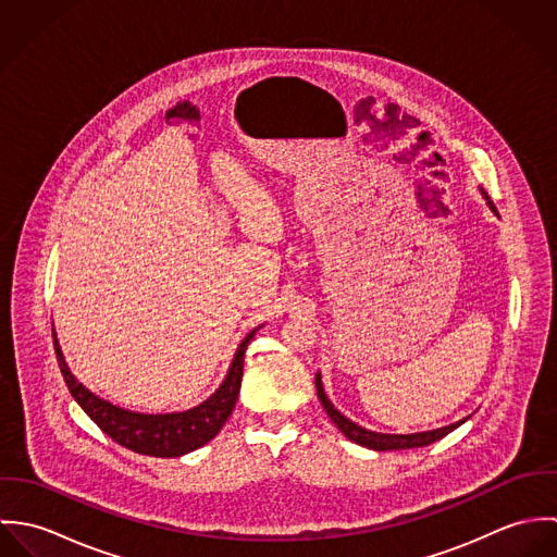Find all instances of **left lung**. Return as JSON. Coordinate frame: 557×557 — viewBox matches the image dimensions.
<instances>
[{"instance_id": "1", "label": "left lung", "mask_w": 557, "mask_h": 557, "mask_svg": "<svg viewBox=\"0 0 557 557\" xmlns=\"http://www.w3.org/2000/svg\"><path fill=\"white\" fill-rule=\"evenodd\" d=\"M486 197V195H484ZM488 199V197H486ZM488 206H491V210H495L493 208V203L488 201ZM315 388H318V397L321 400V405H323V409H325V413L332 418V422L341 429V433L347 437V440H351V442H356V444H360V446H367V448H371V450H405V448H420V446H429V444H433V442H437V440H442L444 435H448L450 431H455L459 424H463L466 420H461V422H457V424H448V426H444V429H435V431H424V433H411V435H388V433H375V431H369V429H362V426H358L356 422H351L349 418H345L332 403H330V398L325 397V393H323V386H321V377H315Z\"/></svg>"}]
</instances>
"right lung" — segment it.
Returning <instances> with one entry per match:
<instances>
[{"label": "right lung", "mask_w": 557, "mask_h": 557, "mask_svg": "<svg viewBox=\"0 0 557 557\" xmlns=\"http://www.w3.org/2000/svg\"><path fill=\"white\" fill-rule=\"evenodd\" d=\"M257 330H252L242 341L221 388L201 405L180 413H135L91 395L69 371L60 343L55 338V332H53V347L58 354L60 371L64 375V382L71 395L83 407V411L100 426L102 433H107L113 442H117L120 446L133 453L169 459V457H182L190 450L201 448L223 429V424L227 422V418L236 407L242 371H244V354Z\"/></svg>", "instance_id": "1"}]
</instances>
